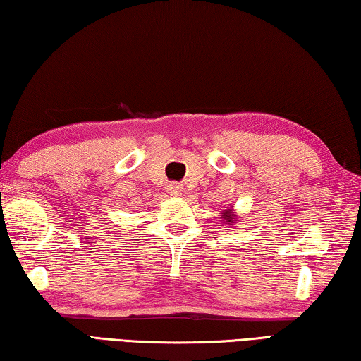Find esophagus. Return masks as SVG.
<instances>
[{
    "mask_svg": "<svg viewBox=\"0 0 361 361\" xmlns=\"http://www.w3.org/2000/svg\"><path fill=\"white\" fill-rule=\"evenodd\" d=\"M167 191L170 195H181L183 194V186L180 183H172V185L167 186Z\"/></svg>",
    "mask_w": 361,
    "mask_h": 361,
    "instance_id": "1",
    "label": "esophagus"
}]
</instances>
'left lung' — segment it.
Here are the masks:
<instances>
[{
  "instance_id": "obj_1",
  "label": "left lung",
  "mask_w": 361,
  "mask_h": 361,
  "mask_svg": "<svg viewBox=\"0 0 361 361\" xmlns=\"http://www.w3.org/2000/svg\"><path fill=\"white\" fill-rule=\"evenodd\" d=\"M237 213L232 210V207H228V209H224L221 213V221L224 224H232V223H237Z\"/></svg>"
}]
</instances>
